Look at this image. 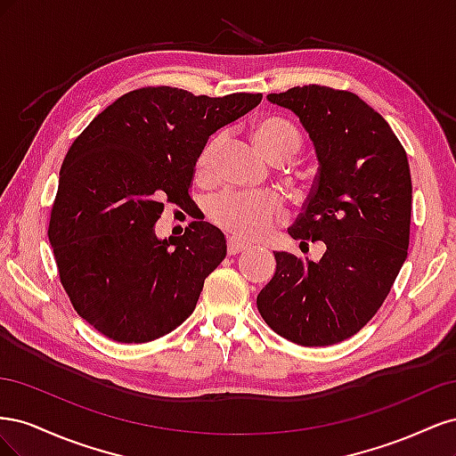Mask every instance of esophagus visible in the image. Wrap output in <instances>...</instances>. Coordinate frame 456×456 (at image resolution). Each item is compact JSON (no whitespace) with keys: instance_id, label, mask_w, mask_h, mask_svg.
Segmentation results:
<instances>
[{"instance_id":"obj_1","label":"esophagus","mask_w":456,"mask_h":456,"mask_svg":"<svg viewBox=\"0 0 456 456\" xmlns=\"http://www.w3.org/2000/svg\"><path fill=\"white\" fill-rule=\"evenodd\" d=\"M247 249H249V243H245L241 238H238V236L228 238V255H240Z\"/></svg>"}]
</instances>
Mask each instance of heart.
<instances>
[{
  "label": "heart",
  "mask_w": 456,
  "mask_h": 456,
  "mask_svg": "<svg viewBox=\"0 0 456 456\" xmlns=\"http://www.w3.org/2000/svg\"><path fill=\"white\" fill-rule=\"evenodd\" d=\"M255 146L268 161H289L298 150V134L291 123L280 118H266L253 129ZM220 136H213L201 150L198 169L207 173L211 169ZM207 213L218 226L238 233L241 238H258L266 233L275 216L281 213V198L273 191L243 194V191L224 190L207 203Z\"/></svg>",
  "instance_id": "1"
}]
</instances>
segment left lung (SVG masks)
<instances>
[{"label": "left lung", "instance_id": "obj_1", "mask_svg": "<svg viewBox=\"0 0 456 456\" xmlns=\"http://www.w3.org/2000/svg\"><path fill=\"white\" fill-rule=\"evenodd\" d=\"M291 110L317 159L312 194L289 236L323 241L317 262L273 253L256 308L280 337L329 346L354 337L388 297L409 249L411 171L386 119L360 96L320 86L268 94Z\"/></svg>", "mask_w": 456, "mask_h": 456}]
</instances>
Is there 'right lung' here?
I'll return each mask as SVG.
<instances>
[{
  "instance_id": "obj_1",
  "label": "right lung",
  "mask_w": 456,
  "mask_h": 456,
  "mask_svg": "<svg viewBox=\"0 0 456 456\" xmlns=\"http://www.w3.org/2000/svg\"><path fill=\"white\" fill-rule=\"evenodd\" d=\"M262 94L218 99L175 87L119 96L68 150L49 243L76 312L108 338L141 344L171 333L194 312L203 281L226 256L209 223L156 236L167 200L186 207L203 146L258 106Z\"/></svg>"
}]
</instances>
